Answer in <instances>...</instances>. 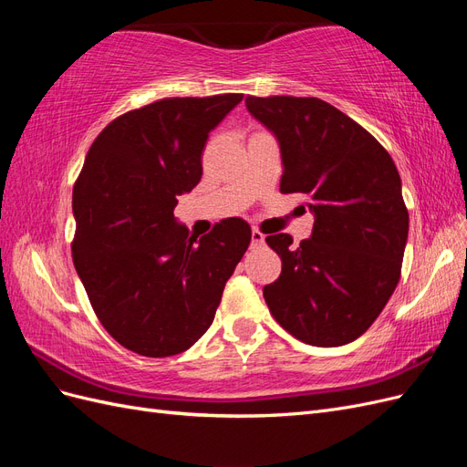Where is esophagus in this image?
<instances>
[{"label":"esophagus","instance_id":"1","mask_svg":"<svg viewBox=\"0 0 467 467\" xmlns=\"http://www.w3.org/2000/svg\"><path fill=\"white\" fill-rule=\"evenodd\" d=\"M251 244H253V245L265 244V235H263L259 230H253V232H251Z\"/></svg>","mask_w":467,"mask_h":467}]
</instances>
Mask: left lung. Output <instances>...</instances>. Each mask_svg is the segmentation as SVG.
I'll use <instances>...</instances> for the list:
<instances>
[{
	"label": "left lung",
	"instance_id": "left-lung-1",
	"mask_svg": "<svg viewBox=\"0 0 467 467\" xmlns=\"http://www.w3.org/2000/svg\"><path fill=\"white\" fill-rule=\"evenodd\" d=\"M249 115L280 148V192L309 196L314 230L298 247L266 237L282 273L263 288L275 319L300 341L358 338L400 282L409 234L401 177L378 140L316 97H247Z\"/></svg>",
	"mask_w": 467,
	"mask_h": 467
}]
</instances>
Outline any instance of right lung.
Listing matches in <instances>:
<instances>
[{"label":"right lung","instance_id":"right-lung-1","mask_svg":"<svg viewBox=\"0 0 467 467\" xmlns=\"http://www.w3.org/2000/svg\"><path fill=\"white\" fill-rule=\"evenodd\" d=\"M244 95L161 99L112 120L74 187L72 255L103 327L129 350L163 358L214 321L251 242L242 218L196 239L173 210L202 177L210 132Z\"/></svg>","mask_w":467,"mask_h":467}]
</instances>
